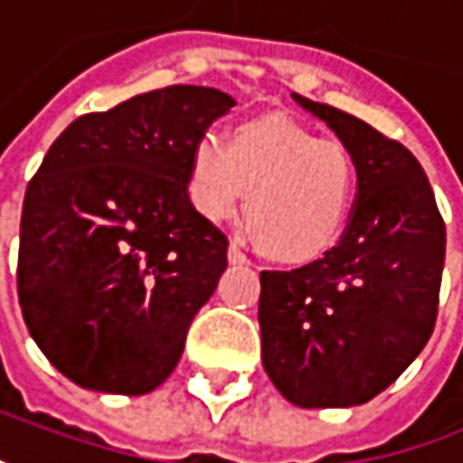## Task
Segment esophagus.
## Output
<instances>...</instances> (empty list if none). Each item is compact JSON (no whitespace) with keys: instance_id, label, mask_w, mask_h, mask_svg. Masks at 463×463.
I'll return each mask as SVG.
<instances>
[{"instance_id":"1","label":"esophagus","mask_w":463,"mask_h":463,"mask_svg":"<svg viewBox=\"0 0 463 463\" xmlns=\"http://www.w3.org/2000/svg\"><path fill=\"white\" fill-rule=\"evenodd\" d=\"M229 263H232V266H242V263H247V255H244L242 247L237 242L229 244Z\"/></svg>"}]
</instances>
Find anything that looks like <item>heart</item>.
<instances>
[{
    "label": "heart",
    "mask_w": 463,
    "mask_h": 463,
    "mask_svg": "<svg viewBox=\"0 0 463 463\" xmlns=\"http://www.w3.org/2000/svg\"><path fill=\"white\" fill-rule=\"evenodd\" d=\"M354 164L335 140H320L287 117L247 122L232 143L200 135L190 161V200L203 219L240 211L279 260H312L341 237L352 200ZM250 195L247 196L246 193Z\"/></svg>",
    "instance_id": "b5f03b06"
}]
</instances>
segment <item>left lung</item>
Here are the masks:
<instances>
[{
  "instance_id": "1",
  "label": "left lung",
  "mask_w": 463,
  "mask_h": 463,
  "mask_svg": "<svg viewBox=\"0 0 463 463\" xmlns=\"http://www.w3.org/2000/svg\"><path fill=\"white\" fill-rule=\"evenodd\" d=\"M291 96L349 151L357 200L341 242L320 260L260 273L263 367L302 409L357 406L385 391L428 344L446 223L409 148L341 109Z\"/></svg>"
}]
</instances>
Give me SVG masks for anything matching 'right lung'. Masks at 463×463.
I'll list each match as a JSON object with an SVG mask.
<instances>
[{"label": "right lung", "mask_w": 463, "mask_h": 463, "mask_svg": "<svg viewBox=\"0 0 463 463\" xmlns=\"http://www.w3.org/2000/svg\"><path fill=\"white\" fill-rule=\"evenodd\" d=\"M234 106L169 85L82 114L49 148L20 219L17 294L64 378L143 396L174 373L226 270V237L187 195L197 137Z\"/></svg>", "instance_id": "right-lung-1"}]
</instances>
